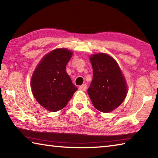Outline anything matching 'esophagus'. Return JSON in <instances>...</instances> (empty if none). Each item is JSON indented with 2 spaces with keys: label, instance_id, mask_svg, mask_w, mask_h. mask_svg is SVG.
I'll return each mask as SVG.
<instances>
[{
  "label": "esophagus",
  "instance_id": "1",
  "mask_svg": "<svg viewBox=\"0 0 158 158\" xmlns=\"http://www.w3.org/2000/svg\"><path fill=\"white\" fill-rule=\"evenodd\" d=\"M86 89H87V85L85 84L80 85V86H79V90H82V91H85V90H86Z\"/></svg>",
  "mask_w": 158,
  "mask_h": 158
}]
</instances>
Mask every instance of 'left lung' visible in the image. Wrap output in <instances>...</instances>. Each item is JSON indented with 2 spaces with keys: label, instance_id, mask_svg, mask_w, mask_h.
I'll use <instances>...</instances> for the list:
<instances>
[{
  "label": "left lung",
  "instance_id": "obj_1",
  "mask_svg": "<svg viewBox=\"0 0 158 158\" xmlns=\"http://www.w3.org/2000/svg\"><path fill=\"white\" fill-rule=\"evenodd\" d=\"M93 80L88 89L93 105L108 113L121 105L127 93V85L118 64L111 56L98 53L90 56Z\"/></svg>",
  "mask_w": 158,
  "mask_h": 158
}]
</instances>
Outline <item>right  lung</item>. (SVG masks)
Here are the masks:
<instances>
[{
	"instance_id": "1",
	"label": "right lung",
	"mask_w": 158,
	"mask_h": 158,
	"mask_svg": "<svg viewBox=\"0 0 158 158\" xmlns=\"http://www.w3.org/2000/svg\"><path fill=\"white\" fill-rule=\"evenodd\" d=\"M73 53L66 48L52 50L44 56L32 75L31 87L34 98L49 111L63 109L77 90L65 69Z\"/></svg>"
}]
</instances>
